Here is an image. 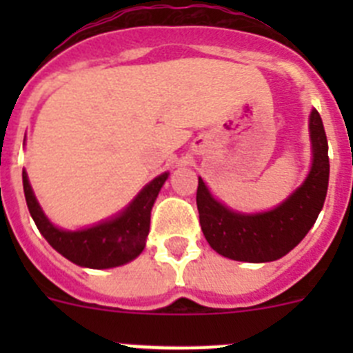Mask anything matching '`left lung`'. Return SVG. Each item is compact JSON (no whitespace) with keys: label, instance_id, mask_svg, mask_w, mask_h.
<instances>
[{"label":"left lung","instance_id":"8db88e82","mask_svg":"<svg viewBox=\"0 0 353 353\" xmlns=\"http://www.w3.org/2000/svg\"><path fill=\"white\" fill-rule=\"evenodd\" d=\"M313 164L304 183L279 207L240 214L224 207L198 179L196 203L205 239L215 252L236 261L265 263L288 254L307 235L322 210L329 185V145L316 109L310 114Z\"/></svg>","mask_w":353,"mask_h":353}]
</instances>
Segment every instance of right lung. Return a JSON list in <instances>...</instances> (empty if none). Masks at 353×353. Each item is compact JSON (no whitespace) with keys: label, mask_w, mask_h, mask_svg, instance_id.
Here are the masks:
<instances>
[{"label":"right lung","mask_w":353,"mask_h":353,"mask_svg":"<svg viewBox=\"0 0 353 353\" xmlns=\"http://www.w3.org/2000/svg\"><path fill=\"white\" fill-rule=\"evenodd\" d=\"M168 174L170 173L159 174L157 179L143 187V191L132 199V203L117 217L77 232L56 228L46 217L33 194L26 171H23V187L28 210L39 232L52 245V249L79 267L113 269L138 258L145 249L150 232V212Z\"/></svg>","instance_id":"obj_1"}]
</instances>
